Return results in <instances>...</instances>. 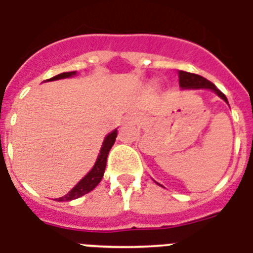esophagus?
<instances>
[{
	"instance_id": "obj_1",
	"label": "esophagus",
	"mask_w": 253,
	"mask_h": 253,
	"mask_svg": "<svg viewBox=\"0 0 253 253\" xmlns=\"http://www.w3.org/2000/svg\"><path fill=\"white\" fill-rule=\"evenodd\" d=\"M130 118H131V120H132V121H133V120H135V116H131V117H130Z\"/></svg>"
}]
</instances>
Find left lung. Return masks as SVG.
Listing matches in <instances>:
<instances>
[{
  "mask_svg": "<svg viewBox=\"0 0 253 253\" xmlns=\"http://www.w3.org/2000/svg\"><path fill=\"white\" fill-rule=\"evenodd\" d=\"M179 85L180 88H183V89H198V88H207V89H212L213 92L218 94L219 97L222 98L223 101L227 102L226 96L222 93V92L217 89L214 84L212 82H209L205 78L200 77L198 74H191V73H186V71H179ZM229 104V102H227Z\"/></svg>",
  "mask_w": 253,
  "mask_h": 253,
  "instance_id": "1",
  "label": "left lung"
}]
</instances>
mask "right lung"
Returning <instances> with one entry per match:
<instances>
[{
    "label": "right lung",
    "instance_id": "obj_1",
    "mask_svg": "<svg viewBox=\"0 0 253 253\" xmlns=\"http://www.w3.org/2000/svg\"><path fill=\"white\" fill-rule=\"evenodd\" d=\"M75 74H77V71L62 73V74H58V75H55V77L50 78V79L48 80L50 82V80L65 79V78L73 77V75H75ZM116 137H117V130L112 131L109 135H106L105 140H104V143H102L101 145V149H100V155H98L97 160H96V162H94V165L91 169V171L84 176L83 179L80 180L79 183L74 187L69 194L62 196V198H59L58 201H70V200H74V199L80 198V196H83V195L91 192L94 187L101 182L102 176H104V171H105V168H106V159H108L109 151H110V148H112L113 144H114Z\"/></svg>",
    "mask_w": 253,
    "mask_h": 253
}]
</instances>
